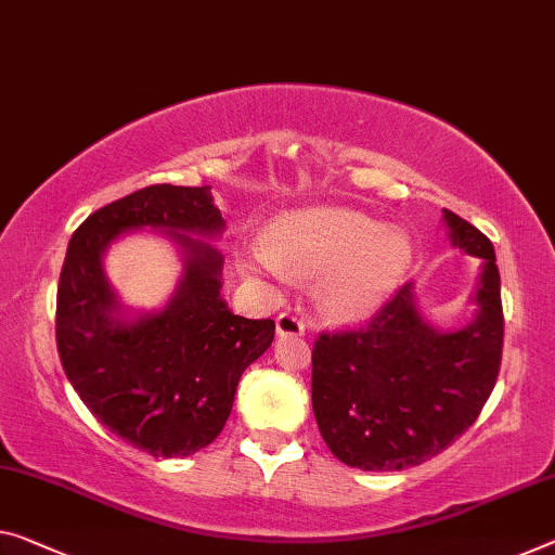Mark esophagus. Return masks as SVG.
<instances>
[{"instance_id":"esophagus-1","label":"esophagus","mask_w":555,"mask_h":555,"mask_svg":"<svg viewBox=\"0 0 555 555\" xmlns=\"http://www.w3.org/2000/svg\"><path fill=\"white\" fill-rule=\"evenodd\" d=\"M278 332L280 335H305V322L295 312H280Z\"/></svg>"}]
</instances>
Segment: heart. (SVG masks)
Segmentation results:
<instances>
[{"instance_id":"1","label":"heart","mask_w":555,"mask_h":555,"mask_svg":"<svg viewBox=\"0 0 555 555\" xmlns=\"http://www.w3.org/2000/svg\"><path fill=\"white\" fill-rule=\"evenodd\" d=\"M412 260L404 230L374 223L362 212L314 208L289 212L268 228L262 245L245 253V272L318 278V302L332 318L372 312L395 289Z\"/></svg>"}]
</instances>
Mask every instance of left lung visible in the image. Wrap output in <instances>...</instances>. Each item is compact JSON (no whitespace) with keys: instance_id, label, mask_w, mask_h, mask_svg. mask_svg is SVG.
Returning <instances> with one entry per match:
<instances>
[{"instance_id":"obj_1","label":"left lung","mask_w":555,"mask_h":555,"mask_svg":"<svg viewBox=\"0 0 555 555\" xmlns=\"http://www.w3.org/2000/svg\"><path fill=\"white\" fill-rule=\"evenodd\" d=\"M454 245L483 258L472 325L439 332L402 285L357 330L320 332L312 347V409L339 462L402 472L437 456L479 420L504 352L496 253L479 228L444 210Z\"/></svg>"}]
</instances>
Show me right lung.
I'll list each match as a JSON object with an SVG mask.
<instances>
[{"label":"right lung","mask_w":555,"mask_h":555,"mask_svg":"<svg viewBox=\"0 0 555 555\" xmlns=\"http://www.w3.org/2000/svg\"><path fill=\"white\" fill-rule=\"evenodd\" d=\"M168 229L186 253L184 283L164 313L121 321L100 255L124 229ZM223 230L208 189L146 185L93 210L72 235L56 289V349L89 412L151 456H191L223 431L241 374L275 322L220 300L223 255L183 233Z\"/></svg>","instance_id":"obj_1"}]
</instances>
